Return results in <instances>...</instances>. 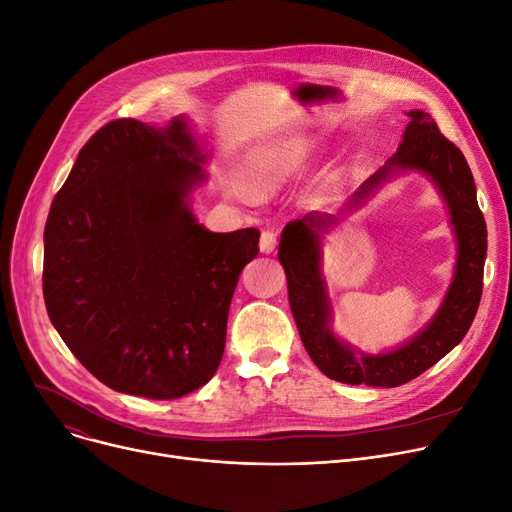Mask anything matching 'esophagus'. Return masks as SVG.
<instances>
[{"label":"esophagus","mask_w":512,"mask_h":512,"mask_svg":"<svg viewBox=\"0 0 512 512\" xmlns=\"http://www.w3.org/2000/svg\"><path fill=\"white\" fill-rule=\"evenodd\" d=\"M277 246V233L273 229H264L260 233V252L264 254H271Z\"/></svg>","instance_id":"obj_1"}]
</instances>
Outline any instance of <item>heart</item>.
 I'll return each instance as SVG.
<instances>
[{
    "label": "heart",
    "mask_w": 512,
    "mask_h": 512,
    "mask_svg": "<svg viewBox=\"0 0 512 512\" xmlns=\"http://www.w3.org/2000/svg\"><path fill=\"white\" fill-rule=\"evenodd\" d=\"M316 145H319L316 137L300 135L254 152L248 160V177L252 185L266 189L294 177L312 158Z\"/></svg>",
    "instance_id": "b5f03b06"
}]
</instances>
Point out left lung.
Masks as SVG:
<instances>
[{
  "instance_id": "left-lung-1",
  "label": "left lung",
  "mask_w": 512,
  "mask_h": 512,
  "mask_svg": "<svg viewBox=\"0 0 512 512\" xmlns=\"http://www.w3.org/2000/svg\"><path fill=\"white\" fill-rule=\"evenodd\" d=\"M406 114L410 123L396 154L354 191L342 212L356 210L387 181L410 170L433 181L448 206L456 237L454 277L433 319L400 348L383 354L356 352L331 331V302L321 271L323 233L339 216L310 212L287 223L279 241L277 256L285 269L289 306L302 344L321 373L350 385L398 387L431 369L467 335L483 291L488 229L477 204L471 168L456 145L437 129L431 114L423 110Z\"/></svg>"
}]
</instances>
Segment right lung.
<instances>
[{
    "label": "right lung",
    "instance_id": "1",
    "mask_svg": "<svg viewBox=\"0 0 512 512\" xmlns=\"http://www.w3.org/2000/svg\"><path fill=\"white\" fill-rule=\"evenodd\" d=\"M208 156L185 116L118 118L79 152L47 216L43 298L83 367L114 392L173 400L221 364L258 229L212 233L191 212Z\"/></svg>",
    "mask_w": 512,
    "mask_h": 512
}]
</instances>
